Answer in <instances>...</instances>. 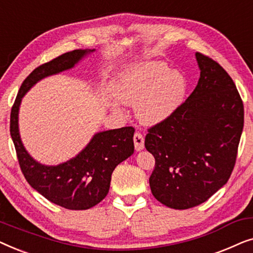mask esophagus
Listing matches in <instances>:
<instances>
[{
  "mask_svg": "<svg viewBox=\"0 0 253 253\" xmlns=\"http://www.w3.org/2000/svg\"><path fill=\"white\" fill-rule=\"evenodd\" d=\"M133 143H134V148L137 151H141L144 146V136L140 132H136L133 136Z\"/></svg>",
  "mask_w": 253,
  "mask_h": 253,
  "instance_id": "obj_1",
  "label": "esophagus"
}]
</instances>
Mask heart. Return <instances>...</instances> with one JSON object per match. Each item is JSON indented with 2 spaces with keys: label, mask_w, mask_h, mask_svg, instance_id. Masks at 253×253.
I'll return each mask as SVG.
<instances>
[{
  "label": "heart",
  "mask_w": 253,
  "mask_h": 253,
  "mask_svg": "<svg viewBox=\"0 0 253 253\" xmlns=\"http://www.w3.org/2000/svg\"><path fill=\"white\" fill-rule=\"evenodd\" d=\"M112 91L121 102L134 105L141 122L157 124L169 119L184 101L186 81L167 64L146 62L117 74ZM109 105L115 112H122L115 100H110Z\"/></svg>",
  "instance_id": "obj_1"
}]
</instances>
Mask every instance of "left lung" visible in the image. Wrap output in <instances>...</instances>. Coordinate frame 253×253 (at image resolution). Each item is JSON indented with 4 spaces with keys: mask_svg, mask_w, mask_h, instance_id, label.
Here are the masks:
<instances>
[{
    "mask_svg": "<svg viewBox=\"0 0 253 253\" xmlns=\"http://www.w3.org/2000/svg\"><path fill=\"white\" fill-rule=\"evenodd\" d=\"M198 85L179 108L148 129L155 159L151 191L164 205L186 210L206 202L229 179L244 126L236 85L212 58L196 53Z\"/></svg>",
    "mask_w": 253,
    "mask_h": 253,
    "instance_id": "left-lung-1",
    "label": "left lung"
}]
</instances>
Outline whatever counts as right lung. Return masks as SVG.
<instances>
[{"mask_svg":"<svg viewBox=\"0 0 253 253\" xmlns=\"http://www.w3.org/2000/svg\"><path fill=\"white\" fill-rule=\"evenodd\" d=\"M92 51L94 49L68 51L34 69L20 86L10 114V134L27 183L49 202L68 210L91 209L105 198L114 169L133 153L134 127L124 126L96 133L76 158L58 166H44L27 153L20 140L18 110L22 98L37 82L71 69Z\"/></svg>","mask_w":253,"mask_h":253,"instance_id":"obj_1","label":"right lung"}]
</instances>
